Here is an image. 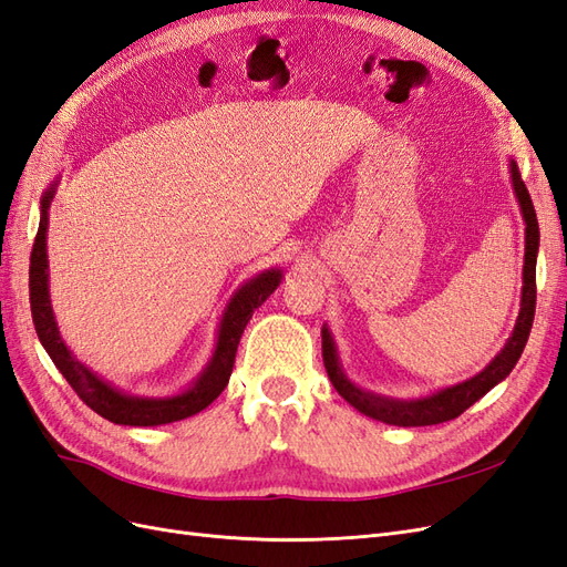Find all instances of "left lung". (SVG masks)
I'll return each instance as SVG.
<instances>
[{
    "label": "left lung",
    "mask_w": 567,
    "mask_h": 567,
    "mask_svg": "<svg viewBox=\"0 0 567 567\" xmlns=\"http://www.w3.org/2000/svg\"><path fill=\"white\" fill-rule=\"evenodd\" d=\"M511 169V184H513V194L518 198L520 213L525 219V265H523V290H520V312L516 319V326H513V333L506 340V346L502 352L496 354L492 362L475 373L473 379L442 388L433 394H425V398H411V400H400V398H388V394L379 392H369L364 388L354 385L348 373L342 371L340 357L333 333L329 331V326L323 323L321 329V354H323V367L333 388L342 400H348L357 411H362L364 416L383 421L388 425H400V427H416V425H435L452 421L461 416L471 404H475L483 394H487L496 383H502L506 375L513 371V367L518 364V359L525 350V342L532 329V319H535V302H537V252H539V225H537V213L535 205H532V198L527 194V186L520 179L518 165L516 161H508Z\"/></svg>",
    "instance_id": "8db88e82"
}]
</instances>
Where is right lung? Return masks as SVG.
Segmentation results:
<instances>
[{"mask_svg": "<svg viewBox=\"0 0 567 567\" xmlns=\"http://www.w3.org/2000/svg\"><path fill=\"white\" fill-rule=\"evenodd\" d=\"M56 184L59 177L47 186V192L40 198V229L30 255V310L42 348L51 357V362H54L56 369L63 373V379L80 394V400L111 423L165 425L198 414V411L213 404L219 398V392L227 388L238 340L244 336L246 323L250 321L257 307L279 288L284 271L279 267L265 269L260 274H255V277L248 279L244 286L236 288V293L229 298L225 312H221L213 357L196 379L188 383V388H184L177 394H167V398H142V394H130L115 388L111 381L101 379V375L94 373L87 364L80 362L61 338L54 310H51L47 229L49 208L56 194Z\"/></svg>", "mask_w": 567, "mask_h": 567, "instance_id": "right-lung-1", "label": "right lung"}]
</instances>
